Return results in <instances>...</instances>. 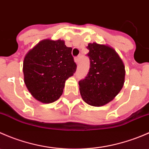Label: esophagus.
Segmentation results:
<instances>
[{"instance_id": "obj_1", "label": "esophagus", "mask_w": 149, "mask_h": 149, "mask_svg": "<svg viewBox=\"0 0 149 149\" xmlns=\"http://www.w3.org/2000/svg\"><path fill=\"white\" fill-rule=\"evenodd\" d=\"M79 61H80V56H78L75 58V62H76L77 64L79 63Z\"/></svg>"}]
</instances>
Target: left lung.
<instances>
[{
    "label": "left lung",
    "instance_id": "left-lung-1",
    "mask_svg": "<svg viewBox=\"0 0 149 149\" xmlns=\"http://www.w3.org/2000/svg\"><path fill=\"white\" fill-rule=\"evenodd\" d=\"M90 68L85 79L79 81V90L86 103L100 107L112 101L120 91L125 70L116 51L105 45L96 42L87 46Z\"/></svg>",
    "mask_w": 149,
    "mask_h": 149
}]
</instances>
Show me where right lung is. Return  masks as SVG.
Instances as JSON below:
<instances>
[{
    "mask_svg": "<svg viewBox=\"0 0 149 149\" xmlns=\"http://www.w3.org/2000/svg\"><path fill=\"white\" fill-rule=\"evenodd\" d=\"M71 51L63 40L48 39L29 51L23 63L24 83L36 100L52 103L62 95L65 81L77 67Z\"/></svg>",
    "mask_w": 149,
    "mask_h": 149,
    "instance_id": "right-lung-1",
    "label": "right lung"
}]
</instances>
